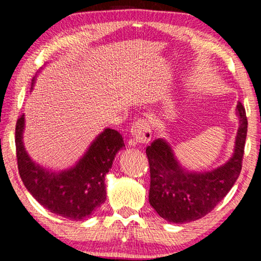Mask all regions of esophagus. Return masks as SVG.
I'll use <instances>...</instances> for the list:
<instances>
[{"instance_id": "1", "label": "esophagus", "mask_w": 261, "mask_h": 261, "mask_svg": "<svg viewBox=\"0 0 261 261\" xmlns=\"http://www.w3.org/2000/svg\"><path fill=\"white\" fill-rule=\"evenodd\" d=\"M130 135L139 144H147V142L151 141L152 130L148 121H146L145 119L135 121L133 126H132Z\"/></svg>"}]
</instances>
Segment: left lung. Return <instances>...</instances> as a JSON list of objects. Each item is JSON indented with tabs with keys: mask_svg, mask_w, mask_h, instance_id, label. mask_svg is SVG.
Wrapping results in <instances>:
<instances>
[{
	"mask_svg": "<svg viewBox=\"0 0 261 261\" xmlns=\"http://www.w3.org/2000/svg\"><path fill=\"white\" fill-rule=\"evenodd\" d=\"M237 113L240 126L234 154L224 165L210 172H188L181 169L170 145L163 139H156L147 146L146 154L151 173L149 204L163 219L173 223L202 219L229 192L241 172L248 124L240 101Z\"/></svg>",
	"mask_w": 261,
	"mask_h": 261,
	"instance_id": "1",
	"label": "left lung"
}]
</instances>
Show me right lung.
<instances>
[{
  "label": "right lung",
  "instance_id": "1",
  "mask_svg": "<svg viewBox=\"0 0 261 261\" xmlns=\"http://www.w3.org/2000/svg\"><path fill=\"white\" fill-rule=\"evenodd\" d=\"M23 127L24 117L21 115L15 128L16 159L27 190L42 206L65 219L81 221L91 215L106 201L105 177L116 153L124 146L122 135L107 128L76 166L53 173L34 164L28 156L22 144Z\"/></svg>",
  "mask_w": 261,
  "mask_h": 261
}]
</instances>
